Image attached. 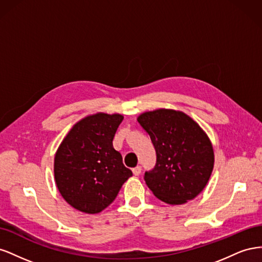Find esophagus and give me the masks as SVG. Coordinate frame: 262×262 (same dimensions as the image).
Wrapping results in <instances>:
<instances>
[{
	"label": "esophagus",
	"instance_id": "esophagus-1",
	"mask_svg": "<svg viewBox=\"0 0 262 262\" xmlns=\"http://www.w3.org/2000/svg\"><path fill=\"white\" fill-rule=\"evenodd\" d=\"M132 171H133V175L134 176H139L140 173H141V171H142V167H141V166H137V167H134L132 169Z\"/></svg>",
	"mask_w": 262,
	"mask_h": 262
}]
</instances>
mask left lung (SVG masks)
Segmentation results:
<instances>
[{
    "mask_svg": "<svg viewBox=\"0 0 262 262\" xmlns=\"http://www.w3.org/2000/svg\"><path fill=\"white\" fill-rule=\"evenodd\" d=\"M138 121L156 150L155 167L144 175L150 191L168 204L194 199L207 186L214 166L207 134L193 119L172 109L144 113Z\"/></svg>",
    "mask_w": 262,
    "mask_h": 262,
    "instance_id": "left-lung-1",
    "label": "left lung"
}]
</instances>
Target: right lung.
<instances>
[{"mask_svg":"<svg viewBox=\"0 0 262 262\" xmlns=\"http://www.w3.org/2000/svg\"><path fill=\"white\" fill-rule=\"evenodd\" d=\"M123 116L95 114L73 125L54 157V179L74 209L95 214L112 203L132 171L113 140Z\"/></svg>","mask_w":262,"mask_h":262,"instance_id":"1","label":"right lung"}]
</instances>
